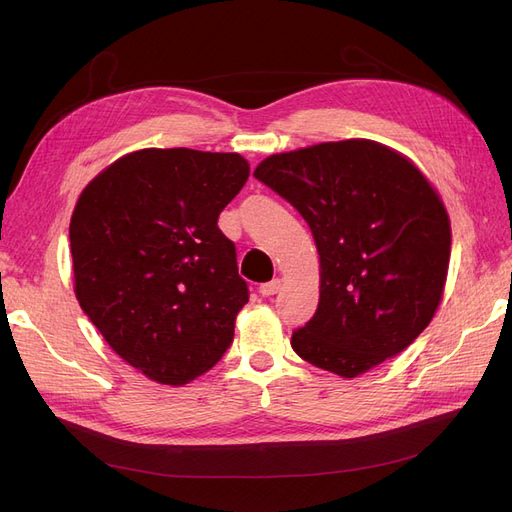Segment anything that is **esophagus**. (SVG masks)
Returning <instances> with one entry per match:
<instances>
[{"label": "esophagus", "mask_w": 512, "mask_h": 512, "mask_svg": "<svg viewBox=\"0 0 512 512\" xmlns=\"http://www.w3.org/2000/svg\"><path fill=\"white\" fill-rule=\"evenodd\" d=\"M280 288H282V280H271V282L260 286V294L262 297H273V294L280 292Z\"/></svg>", "instance_id": "obj_1"}]
</instances>
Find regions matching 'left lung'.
<instances>
[{
    "instance_id": "1",
    "label": "left lung",
    "mask_w": 512,
    "mask_h": 512,
    "mask_svg": "<svg viewBox=\"0 0 512 512\" xmlns=\"http://www.w3.org/2000/svg\"><path fill=\"white\" fill-rule=\"evenodd\" d=\"M254 177L303 215L320 254L318 309L292 350L344 378L404 352L436 314L451 260V224L421 170L352 138L275 153Z\"/></svg>"
}]
</instances>
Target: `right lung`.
Instances as JSON below:
<instances>
[{
  "instance_id": "add662e5",
  "label": "right lung",
  "mask_w": 512,
  "mask_h": 512,
  "mask_svg": "<svg viewBox=\"0 0 512 512\" xmlns=\"http://www.w3.org/2000/svg\"><path fill=\"white\" fill-rule=\"evenodd\" d=\"M247 177L239 153L141 149L102 170L74 207L76 299L151 380L188 384L232 344L250 290L218 218Z\"/></svg>"
}]
</instances>
